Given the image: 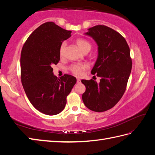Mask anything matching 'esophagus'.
<instances>
[{"label": "esophagus", "mask_w": 155, "mask_h": 155, "mask_svg": "<svg viewBox=\"0 0 155 155\" xmlns=\"http://www.w3.org/2000/svg\"><path fill=\"white\" fill-rule=\"evenodd\" d=\"M81 81L79 79V78H77V83H80Z\"/></svg>", "instance_id": "esophagus-1"}]
</instances>
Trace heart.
Listing matches in <instances>:
<instances>
[{
    "instance_id": "b5f03b06",
    "label": "heart",
    "mask_w": 155,
    "mask_h": 155,
    "mask_svg": "<svg viewBox=\"0 0 155 155\" xmlns=\"http://www.w3.org/2000/svg\"><path fill=\"white\" fill-rule=\"evenodd\" d=\"M75 43L77 45V47L79 48L80 50L83 52H88L91 48V43L84 38H78L76 39ZM66 47H67V44L66 42H62L61 44L60 48H59V54L61 57H63L65 54ZM88 68V65L87 63H75L72 64L69 67V70L71 71L72 74H74L77 77H81L83 74V72L85 70Z\"/></svg>"
}]
</instances>
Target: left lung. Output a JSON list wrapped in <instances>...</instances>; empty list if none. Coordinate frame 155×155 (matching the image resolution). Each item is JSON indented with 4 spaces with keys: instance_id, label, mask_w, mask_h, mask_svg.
<instances>
[{
    "instance_id": "1",
    "label": "left lung",
    "mask_w": 155,
    "mask_h": 155,
    "mask_svg": "<svg viewBox=\"0 0 155 155\" xmlns=\"http://www.w3.org/2000/svg\"><path fill=\"white\" fill-rule=\"evenodd\" d=\"M85 34L98 45V58L91 73L101 79L99 83L81 81L86 87L82 98L90 110L104 112L113 108L126 90L132 68L130 48L123 36L107 26H94Z\"/></svg>"
}]
</instances>
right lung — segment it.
Here are the masks:
<instances>
[{
    "label": "right lung",
    "instance_id": "right-lung-1",
    "mask_svg": "<svg viewBox=\"0 0 155 155\" xmlns=\"http://www.w3.org/2000/svg\"><path fill=\"white\" fill-rule=\"evenodd\" d=\"M71 32L53 22H45L32 32L22 48V87L31 103L45 114L55 115L63 110L67 97L77 83L70 74L58 78L52 68L60 61L59 48Z\"/></svg>",
    "mask_w": 155,
    "mask_h": 155
}]
</instances>
